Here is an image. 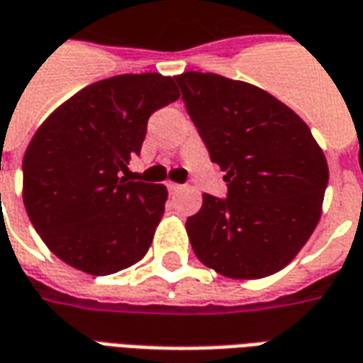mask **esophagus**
<instances>
[{
  "label": "esophagus",
  "instance_id": "obj_1",
  "mask_svg": "<svg viewBox=\"0 0 363 363\" xmlns=\"http://www.w3.org/2000/svg\"><path fill=\"white\" fill-rule=\"evenodd\" d=\"M167 189H169V192H177V190H181L182 186L181 184H177V182H167Z\"/></svg>",
  "mask_w": 363,
  "mask_h": 363
}]
</instances>
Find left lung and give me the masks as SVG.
Segmentation results:
<instances>
[{"label": "left lung", "instance_id": "1", "mask_svg": "<svg viewBox=\"0 0 363 363\" xmlns=\"http://www.w3.org/2000/svg\"><path fill=\"white\" fill-rule=\"evenodd\" d=\"M228 199L202 194L186 220L192 250L230 279H261L295 259L323 216L328 164L305 121L269 92L214 72L174 76Z\"/></svg>", "mask_w": 363, "mask_h": 363}]
</instances>
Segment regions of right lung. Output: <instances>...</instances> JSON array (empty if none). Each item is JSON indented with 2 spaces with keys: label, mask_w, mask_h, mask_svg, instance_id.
I'll list each match as a JSON object with an SVG mask.
<instances>
[{
  "label": "right lung",
  "mask_w": 363,
  "mask_h": 363,
  "mask_svg": "<svg viewBox=\"0 0 363 363\" xmlns=\"http://www.w3.org/2000/svg\"><path fill=\"white\" fill-rule=\"evenodd\" d=\"M179 96L173 76H111L40 123L23 157V204L58 259L111 275L145 257L169 192L121 173L141 151L149 116Z\"/></svg>",
  "instance_id": "add662e5"
}]
</instances>
